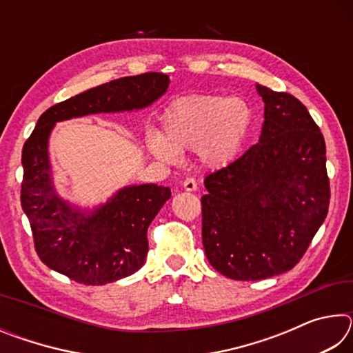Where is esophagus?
I'll use <instances>...</instances> for the list:
<instances>
[{"instance_id":"esophagus-1","label":"esophagus","mask_w":353,"mask_h":353,"mask_svg":"<svg viewBox=\"0 0 353 353\" xmlns=\"http://www.w3.org/2000/svg\"><path fill=\"white\" fill-rule=\"evenodd\" d=\"M183 188L187 191H196L198 190V182H196L194 177H187L183 181Z\"/></svg>"}]
</instances>
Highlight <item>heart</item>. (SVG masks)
I'll return each mask as SVG.
<instances>
[{"label": "heart", "mask_w": 353, "mask_h": 353, "mask_svg": "<svg viewBox=\"0 0 353 353\" xmlns=\"http://www.w3.org/2000/svg\"><path fill=\"white\" fill-rule=\"evenodd\" d=\"M254 124V110L240 97L190 94L176 99L162 118V134L148 130L145 143L155 159L176 163L181 152L196 151L212 168L224 166L240 151Z\"/></svg>", "instance_id": "1"}]
</instances>
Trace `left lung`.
Segmentation results:
<instances>
[{"mask_svg":"<svg viewBox=\"0 0 353 353\" xmlns=\"http://www.w3.org/2000/svg\"><path fill=\"white\" fill-rule=\"evenodd\" d=\"M265 121L256 145L205 177L201 198L207 260L234 280L294 268L330 204L325 141L301 101L256 83Z\"/></svg>","mask_w":353,"mask_h":353,"instance_id":"8db88e82","label":"left lung"}]
</instances>
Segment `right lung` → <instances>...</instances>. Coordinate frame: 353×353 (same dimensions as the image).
<instances>
[{"label":"right lung","mask_w":353,"mask_h":353,"mask_svg":"<svg viewBox=\"0 0 353 353\" xmlns=\"http://www.w3.org/2000/svg\"><path fill=\"white\" fill-rule=\"evenodd\" d=\"M168 85L170 77L163 73L119 77L41 113L23 146L21 207L31 224L35 252L48 268L77 283L105 285L145 265L148 227L171 198V190L155 183L130 185L93 212H82L57 194L48 139L57 121L139 110L157 101Z\"/></svg>","instance_id":"right-lung-1"}]
</instances>
